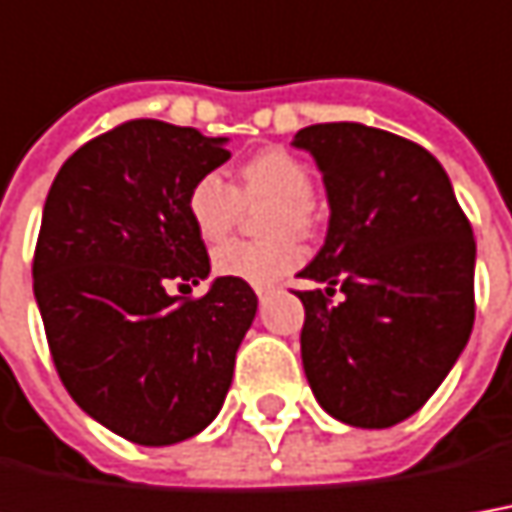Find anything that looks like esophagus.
Here are the masks:
<instances>
[{"instance_id": "obj_1", "label": "esophagus", "mask_w": 512, "mask_h": 512, "mask_svg": "<svg viewBox=\"0 0 512 512\" xmlns=\"http://www.w3.org/2000/svg\"><path fill=\"white\" fill-rule=\"evenodd\" d=\"M269 294H271V285H260V288H257V300H260V302L266 300Z\"/></svg>"}]
</instances>
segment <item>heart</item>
<instances>
[{
  "mask_svg": "<svg viewBox=\"0 0 512 512\" xmlns=\"http://www.w3.org/2000/svg\"><path fill=\"white\" fill-rule=\"evenodd\" d=\"M314 176L305 162L283 148L246 159L229 187L207 173L187 193V215L204 243H221L238 224L241 207L271 204L263 215L266 243L235 241L215 249L212 269L221 277L249 285H271L302 263L297 235L314 229Z\"/></svg>",
  "mask_w": 512,
  "mask_h": 512,
  "instance_id": "heart-1",
  "label": "heart"
}]
</instances>
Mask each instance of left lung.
Returning <instances> with one entry per match:
<instances>
[{
    "label": "left lung",
    "mask_w": 512,
    "mask_h": 512,
    "mask_svg": "<svg viewBox=\"0 0 512 512\" xmlns=\"http://www.w3.org/2000/svg\"><path fill=\"white\" fill-rule=\"evenodd\" d=\"M328 190L325 246L300 277L302 367L319 406L389 429L443 384L474 328L476 243L443 165L361 123L297 131ZM339 290L343 300L332 302Z\"/></svg>",
    "instance_id": "8db88e82"
}]
</instances>
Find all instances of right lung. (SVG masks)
<instances>
[{"mask_svg":"<svg viewBox=\"0 0 512 512\" xmlns=\"http://www.w3.org/2000/svg\"><path fill=\"white\" fill-rule=\"evenodd\" d=\"M224 142L128 120L69 156L44 201L33 291L52 364L86 415L139 446L210 426L255 319L241 280L218 277L198 300L168 291L210 274L187 193L227 162Z\"/></svg>","mask_w":512,"mask_h":512,"instance_id":"add662e5","label":"right lung"}]
</instances>
